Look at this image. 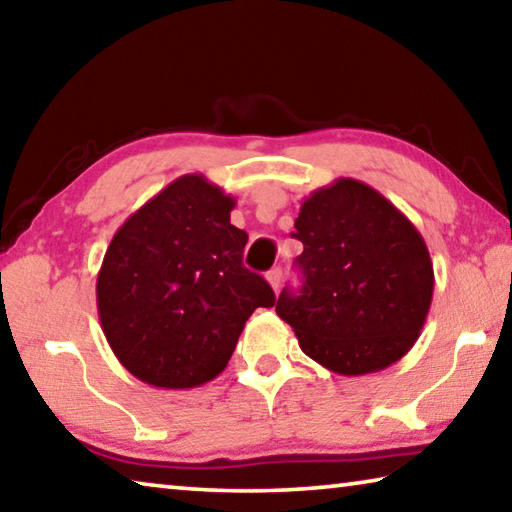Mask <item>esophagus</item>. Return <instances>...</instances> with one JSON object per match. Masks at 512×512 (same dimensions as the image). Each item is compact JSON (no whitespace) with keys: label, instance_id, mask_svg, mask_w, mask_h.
Listing matches in <instances>:
<instances>
[{"label":"esophagus","instance_id":"34e87169","mask_svg":"<svg viewBox=\"0 0 512 512\" xmlns=\"http://www.w3.org/2000/svg\"><path fill=\"white\" fill-rule=\"evenodd\" d=\"M266 280H268V284H271V287H273V291L280 289V287H282V268H280V266L271 268V271L266 273Z\"/></svg>","mask_w":512,"mask_h":512}]
</instances>
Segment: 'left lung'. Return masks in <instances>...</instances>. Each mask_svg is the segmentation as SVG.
Segmentation results:
<instances>
[{"label": "left lung", "instance_id": "obj_1", "mask_svg": "<svg viewBox=\"0 0 512 512\" xmlns=\"http://www.w3.org/2000/svg\"><path fill=\"white\" fill-rule=\"evenodd\" d=\"M293 237L302 289L275 311L300 350L345 377L400 361L418 341L433 298V264L415 225L354 178L316 189L300 205Z\"/></svg>", "mask_w": 512, "mask_h": 512}]
</instances>
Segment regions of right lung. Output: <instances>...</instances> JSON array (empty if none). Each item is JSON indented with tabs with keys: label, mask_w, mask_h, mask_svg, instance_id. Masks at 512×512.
Listing matches in <instances>:
<instances>
[{
	"label": "right lung",
	"mask_w": 512,
	"mask_h": 512,
	"mask_svg": "<svg viewBox=\"0 0 512 512\" xmlns=\"http://www.w3.org/2000/svg\"><path fill=\"white\" fill-rule=\"evenodd\" d=\"M235 198L187 173L115 232L97 275L112 352L155 388H196L221 375L257 307H273L262 275L241 264L248 235Z\"/></svg>",
	"instance_id": "right-lung-1"
}]
</instances>
